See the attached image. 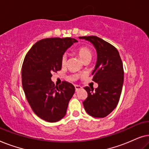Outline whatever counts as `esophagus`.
<instances>
[{"mask_svg": "<svg viewBox=\"0 0 149 149\" xmlns=\"http://www.w3.org/2000/svg\"><path fill=\"white\" fill-rule=\"evenodd\" d=\"M74 87H75V90H76V91H78L79 89H82V87L80 86V85H74Z\"/></svg>", "mask_w": 149, "mask_h": 149, "instance_id": "34e87169", "label": "esophagus"}]
</instances>
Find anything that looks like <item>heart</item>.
Returning <instances> with one entry per match:
<instances>
[{
    "instance_id": "obj_1",
    "label": "heart",
    "mask_w": 149,
    "mask_h": 149,
    "mask_svg": "<svg viewBox=\"0 0 149 149\" xmlns=\"http://www.w3.org/2000/svg\"><path fill=\"white\" fill-rule=\"evenodd\" d=\"M77 53L83 62L87 60H91L92 58V52L87 47H81L79 48L77 51ZM66 62L67 56L66 54H64L61 58V64L62 66H64V65H66Z\"/></svg>"
}]
</instances>
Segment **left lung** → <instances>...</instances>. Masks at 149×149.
I'll return each instance as SVG.
<instances>
[{"mask_svg":"<svg viewBox=\"0 0 149 149\" xmlns=\"http://www.w3.org/2000/svg\"><path fill=\"white\" fill-rule=\"evenodd\" d=\"M91 42L97 52V62L92 80L98 87H85L87 97L83 101L85 111L95 118H103L115 109L119 101L124 78L123 63L113 45L95 36H80Z\"/></svg>","mask_w":149,"mask_h":149,"instance_id":"8db88e82","label":"left lung"}]
</instances>
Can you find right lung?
<instances>
[{"label": "right lung", "mask_w": 149, "mask_h": 149, "mask_svg": "<svg viewBox=\"0 0 149 149\" xmlns=\"http://www.w3.org/2000/svg\"><path fill=\"white\" fill-rule=\"evenodd\" d=\"M77 42L72 38H48L36 42L27 53L22 68V87L34 113L45 121L54 123L66 113L75 88L62 81L56 86L52 72L62 68L61 58L67 49Z\"/></svg>", "instance_id": "right-lung-1"}]
</instances>
